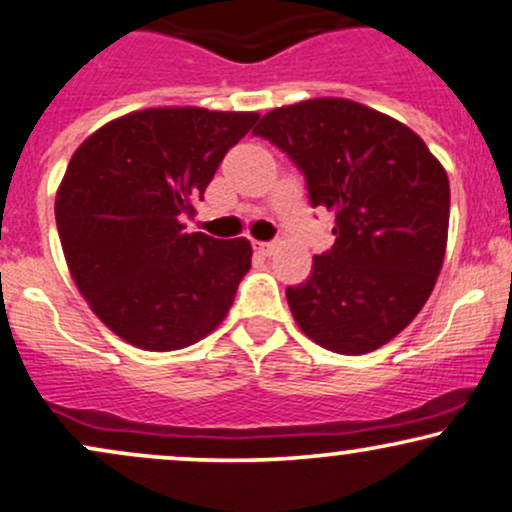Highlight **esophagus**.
Wrapping results in <instances>:
<instances>
[{"label":"esophagus","instance_id":"1","mask_svg":"<svg viewBox=\"0 0 512 512\" xmlns=\"http://www.w3.org/2000/svg\"><path fill=\"white\" fill-rule=\"evenodd\" d=\"M255 250L260 252V255H274V250H276V243H260V240H257L255 243Z\"/></svg>","mask_w":512,"mask_h":512}]
</instances>
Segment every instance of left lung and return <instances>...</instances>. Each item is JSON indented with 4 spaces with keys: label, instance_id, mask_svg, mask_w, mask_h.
Instances as JSON below:
<instances>
[{
    "label": "left lung",
    "instance_id": "1",
    "mask_svg": "<svg viewBox=\"0 0 512 512\" xmlns=\"http://www.w3.org/2000/svg\"><path fill=\"white\" fill-rule=\"evenodd\" d=\"M307 178L312 207L336 217L334 248L286 291L295 324L331 353L365 355L396 338L439 279L448 240L446 169L405 123L343 97L262 116Z\"/></svg>",
    "mask_w": 512,
    "mask_h": 512
}]
</instances>
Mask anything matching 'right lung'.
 <instances>
[{
	"instance_id": "right-lung-1",
	"label": "right lung",
	"mask_w": 512,
	"mask_h": 512,
	"mask_svg": "<svg viewBox=\"0 0 512 512\" xmlns=\"http://www.w3.org/2000/svg\"><path fill=\"white\" fill-rule=\"evenodd\" d=\"M257 112L152 107L104 123L73 152L54 214L80 295L135 348L169 353L212 334L248 274V238L186 233L226 152Z\"/></svg>"
}]
</instances>
